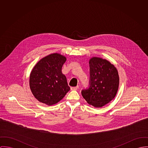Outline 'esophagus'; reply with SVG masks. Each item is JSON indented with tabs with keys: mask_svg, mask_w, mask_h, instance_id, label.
<instances>
[{
	"mask_svg": "<svg viewBox=\"0 0 148 148\" xmlns=\"http://www.w3.org/2000/svg\"><path fill=\"white\" fill-rule=\"evenodd\" d=\"M78 88H79L78 86L76 87H71V90H77Z\"/></svg>",
	"mask_w": 148,
	"mask_h": 148,
	"instance_id": "1",
	"label": "esophagus"
}]
</instances>
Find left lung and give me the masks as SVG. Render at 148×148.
Instances as JSON below:
<instances>
[{
	"instance_id": "1",
	"label": "left lung",
	"mask_w": 148,
	"mask_h": 148,
	"mask_svg": "<svg viewBox=\"0 0 148 148\" xmlns=\"http://www.w3.org/2000/svg\"><path fill=\"white\" fill-rule=\"evenodd\" d=\"M90 87L83 90L82 95L90 105L100 108L115 98L119 85L117 69L110 61L93 57L89 60Z\"/></svg>"
}]
</instances>
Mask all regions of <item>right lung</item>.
Returning <instances> with one entry per match:
<instances>
[{"label":"right lung","instance_id":"right-lung-1","mask_svg":"<svg viewBox=\"0 0 148 148\" xmlns=\"http://www.w3.org/2000/svg\"><path fill=\"white\" fill-rule=\"evenodd\" d=\"M66 57L53 53L41 59L33 67L29 76V87L34 98L48 106L64 98L70 88L62 67Z\"/></svg>","mask_w":148,"mask_h":148}]
</instances>
